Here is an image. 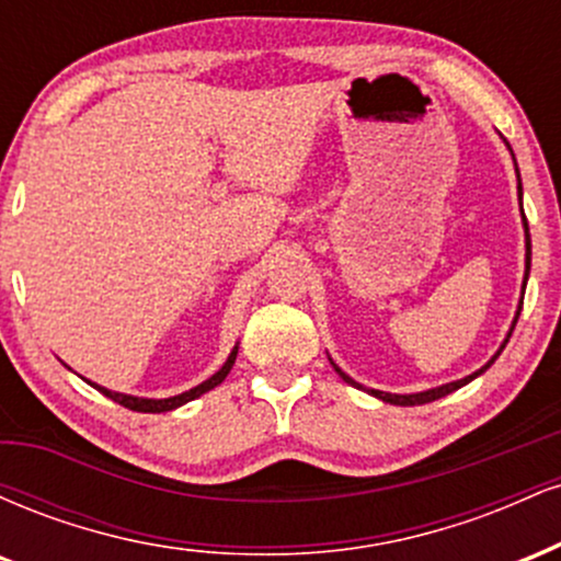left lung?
<instances>
[{"label": "left lung", "mask_w": 561, "mask_h": 561, "mask_svg": "<svg viewBox=\"0 0 561 561\" xmlns=\"http://www.w3.org/2000/svg\"><path fill=\"white\" fill-rule=\"evenodd\" d=\"M506 141V139H504ZM506 147H508V141H506ZM508 152H512V147H508ZM512 158H514V152H512ZM514 171H517V190H519V210H523V182H519V169H517V160H514ZM523 227H525V279H523V295H525V287H527V274H530V231H527V218H525V214H523ZM519 311H523V298H519V306H517V313H514V321H512V327H508V332H506V337H504V343H501V347L499 351L493 353L491 356V362H488L485 366H480L478 371H472V375H467L465 379H456V382H446V385H440V388H430V390H422V392H385V390H375V388H364V385H358L356 379L353 377H347L343 369H340L337 364L332 362V366H334V371H337L340 377L345 379L347 385H353V388H358V390H366L369 392V396H375V398H379V401H385V403H392V405H422V403H433V401H437V398H443V396H448V392H454V390H459V388H465V385H469L472 382V379H478L482 371H488L493 366V362L495 358L501 356V351H504L506 347V343H508V337H512V332H514V327H517V319H519Z\"/></svg>", "instance_id": "8db88e82"}]
</instances>
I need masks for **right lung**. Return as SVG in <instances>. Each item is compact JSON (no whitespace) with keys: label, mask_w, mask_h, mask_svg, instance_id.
<instances>
[{"label":"right lung","mask_w":561,"mask_h":561,"mask_svg":"<svg viewBox=\"0 0 561 561\" xmlns=\"http://www.w3.org/2000/svg\"><path fill=\"white\" fill-rule=\"evenodd\" d=\"M237 351H240V345H234V347H231L229 358H227V362H224V366H221V369L216 371V375H210L208 379H205V382L195 385V388H192V390H186V392H179V396H171V398H139V396H126V392H115V390H107V388H102V385H94V382H89V379H87V382L92 385L94 390H100L102 396H107V398H111V401L121 403V405H126V409H131V411H141V414H163V411H173V409H179V405H184V403L195 401V398L203 396V392L214 390L216 385H221L224 379H227L229 371H231V366H234Z\"/></svg>","instance_id":"1"}]
</instances>
